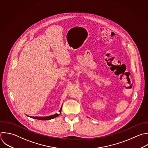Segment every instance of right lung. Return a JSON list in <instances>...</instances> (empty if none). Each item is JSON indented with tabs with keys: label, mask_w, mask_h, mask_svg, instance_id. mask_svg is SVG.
Instances as JSON below:
<instances>
[{
	"label": "right lung",
	"mask_w": 148,
	"mask_h": 148,
	"mask_svg": "<svg viewBox=\"0 0 148 148\" xmlns=\"http://www.w3.org/2000/svg\"><path fill=\"white\" fill-rule=\"evenodd\" d=\"M62 105L61 108V109H60L59 110V113H56L54 114H53V115H51V116H29L28 115H27L28 117H31L32 119H38V120H51V119H53L55 117H58L61 113V110H62Z\"/></svg>",
	"instance_id": "1"
}]
</instances>
